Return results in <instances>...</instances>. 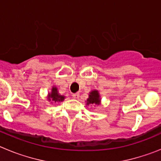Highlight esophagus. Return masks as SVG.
<instances>
[{"label":"esophagus","instance_id":"obj_1","mask_svg":"<svg viewBox=\"0 0 161 161\" xmlns=\"http://www.w3.org/2000/svg\"><path fill=\"white\" fill-rule=\"evenodd\" d=\"M72 97L75 98V99H78V98L80 97V94L79 93H74V94H72Z\"/></svg>","mask_w":161,"mask_h":161}]
</instances>
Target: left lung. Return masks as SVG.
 I'll list each match as a JSON object with an SVG mask.
<instances>
[{"label": "left lung", "mask_w": 161, "mask_h": 161, "mask_svg": "<svg viewBox=\"0 0 161 161\" xmlns=\"http://www.w3.org/2000/svg\"><path fill=\"white\" fill-rule=\"evenodd\" d=\"M86 106H89V105H97V106H99L101 105V102H102V98H101L100 93L98 92V90L94 89V90H92L89 92V97L86 101Z\"/></svg>", "instance_id": "8db88e82"}]
</instances>
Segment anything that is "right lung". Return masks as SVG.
Here are the masks:
<instances>
[{"mask_svg": "<svg viewBox=\"0 0 161 161\" xmlns=\"http://www.w3.org/2000/svg\"><path fill=\"white\" fill-rule=\"evenodd\" d=\"M47 101L51 102V104L56 103V102H63L65 99V96H63L59 93V91L56 86L53 85L52 88V90L47 94Z\"/></svg>", "mask_w": 161, "mask_h": 161, "instance_id": "add662e5", "label": "right lung"}]
</instances>
